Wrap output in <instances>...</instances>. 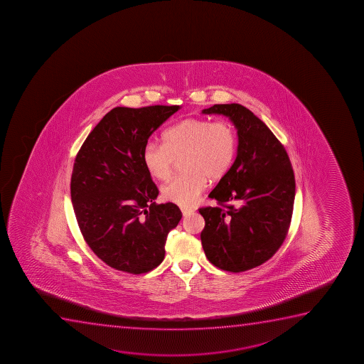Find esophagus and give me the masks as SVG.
<instances>
[{
	"mask_svg": "<svg viewBox=\"0 0 364 364\" xmlns=\"http://www.w3.org/2000/svg\"><path fill=\"white\" fill-rule=\"evenodd\" d=\"M181 213H183V215L185 217V215L193 213V210L188 208V207H181Z\"/></svg>",
	"mask_w": 364,
	"mask_h": 364,
	"instance_id": "esophagus-1",
	"label": "esophagus"
}]
</instances>
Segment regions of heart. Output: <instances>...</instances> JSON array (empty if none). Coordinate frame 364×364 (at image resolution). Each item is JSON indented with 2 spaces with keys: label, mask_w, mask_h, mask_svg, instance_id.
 <instances>
[{
  "label": "heart",
  "mask_w": 364,
  "mask_h": 364,
  "mask_svg": "<svg viewBox=\"0 0 364 364\" xmlns=\"http://www.w3.org/2000/svg\"><path fill=\"white\" fill-rule=\"evenodd\" d=\"M162 137L163 144H146L142 163L154 179L166 181L181 159L184 173L162 188L163 198L176 205H193L208 179L224 178L235 161L237 133L229 120L186 118L166 129Z\"/></svg>",
  "instance_id": "obj_1"
}]
</instances>
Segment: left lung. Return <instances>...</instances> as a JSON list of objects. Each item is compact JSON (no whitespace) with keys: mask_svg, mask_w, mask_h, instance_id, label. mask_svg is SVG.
I'll return each mask as SVG.
<instances>
[{"mask_svg":"<svg viewBox=\"0 0 364 364\" xmlns=\"http://www.w3.org/2000/svg\"><path fill=\"white\" fill-rule=\"evenodd\" d=\"M202 113L229 117L239 136L235 162L208 195L217 205L198 210L205 218L202 247L219 269L241 273L270 259L287 239L294 169L282 142L247 108L227 103Z\"/></svg>","mask_w":364,"mask_h":364,"instance_id":"obj_1","label":"left lung"}]
</instances>
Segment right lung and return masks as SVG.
<instances>
[{
  "mask_svg": "<svg viewBox=\"0 0 364 364\" xmlns=\"http://www.w3.org/2000/svg\"><path fill=\"white\" fill-rule=\"evenodd\" d=\"M179 106L116 107L86 137L74 161L70 196L82 237L113 269L144 274L164 258L168 232L183 217L159 196L142 163L156 129Z\"/></svg>",
  "mask_w": 364,
  "mask_h": 364,
  "instance_id": "1",
  "label": "right lung"
}]
</instances>
